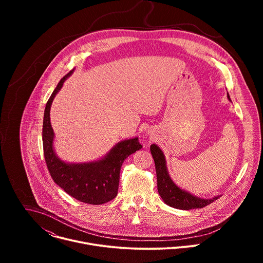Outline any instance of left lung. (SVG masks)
I'll return each instance as SVG.
<instances>
[{"mask_svg": "<svg viewBox=\"0 0 263 263\" xmlns=\"http://www.w3.org/2000/svg\"><path fill=\"white\" fill-rule=\"evenodd\" d=\"M228 99L230 100L229 95H228ZM149 149H151V154L155 161L158 193L165 204L177 209L190 210V209L203 208L219 198V197H214L212 199H207V200L201 199L179 189V187L172 181L167 173L165 158L160 147L157 146L156 144H152Z\"/></svg>", "mask_w": 263, "mask_h": 263, "instance_id": "8db88e82", "label": "left lung"}]
</instances>
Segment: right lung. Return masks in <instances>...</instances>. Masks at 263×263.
<instances>
[{
	"mask_svg": "<svg viewBox=\"0 0 263 263\" xmlns=\"http://www.w3.org/2000/svg\"><path fill=\"white\" fill-rule=\"evenodd\" d=\"M60 80L47 102L44 124L43 144L47 167L54 182L73 199L90 205H101L114 200L118 195L121 166L129 155L142 147L138 138L119 142L105 158L90 163L68 164L61 161L54 152V132L50 122V109L56 93L70 73Z\"/></svg>",
	"mask_w": 263,
	"mask_h": 263,
	"instance_id": "1",
	"label": "right lung"
}]
</instances>
